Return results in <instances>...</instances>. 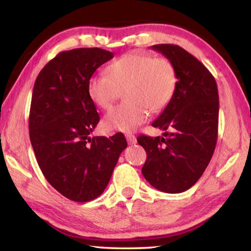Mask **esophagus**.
I'll return each instance as SVG.
<instances>
[{
    "instance_id": "34e87169",
    "label": "esophagus",
    "mask_w": 251,
    "mask_h": 251,
    "mask_svg": "<svg viewBox=\"0 0 251 251\" xmlns=\"http://www.w3.org/2000/svg\"><path fill=\"white\" fill-rule=\"evenodd\" d=\"M126 139H127V142H128L129 145H134V144H136V142H137L136 141L135 135H133V134H127Z\"/></svg>"
}]
</instances>
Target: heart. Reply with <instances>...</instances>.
I'll use <instances>...</instances> for the list:
<instances>
[{
    "label": "heart",
    "instance_id": "heart-1",
    "mask_svg": "<svg viewBox=\"0 0 251 251\" xmlns=\"http://www.w3.org/2000/svg\"><path fill=\"white\" fill-rule=\"evenodd\" d=\"M106 75H95L88 80V97L97 107L109 109L124 91L125 103L109 110L103 122L105 129L124 133L144 124L150 110L158 113L166 108L178 83L172 61L141 52L117 58L107 66Z\"/></svg>",
    "mask_w": 251,
    "mask_h": 251
}]
</instances>
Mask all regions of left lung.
Returning a JSON list of instances; mask_svg holds the SVG:
<instances>
[{
	"label": "left lung",
	"instance_id": "8db88e82",
	"mask_svg": "<svg viewBox=\"0 0 251 251\" xmlns=\"http://www.w3.org/2000/svg\"><path fill=\"white\" fill-rule=\"evenodd\" d=\"M151 49L173 62L178 83L171 103L151 124L171 133L137 138L147 152L142 173L154 188L178 194L201 177L214 154L218 134L217 84L202 63L180 46L158 44Z\"/></svg>",
	"mask_w": 251,
	"mask_h": 251
}]
</instances>
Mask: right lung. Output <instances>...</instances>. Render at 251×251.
I'll list each match as a JSON object with an SVG mask.
<instances>
[{"mask_svg":"<svg viewBox=\"0 0 251 251\" xmlns=\"http://www.w3.org/2000/svg\"><path fill=\"white\" fill-rule=\"evenodd\" d=\"M114 53L99 48L57 54L35 80L29 110V139L46 179L63 196L90 201L104 192L121 152L122 133L90 134L100 122L87 84Z\"/></svg>","mask_w":251,"mask_h":251,"instance_id":"right-lung-1","label":"right lung"}]
</instances>
